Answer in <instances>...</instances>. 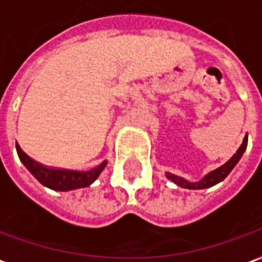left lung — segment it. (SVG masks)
I'll use <instances>...</instances> for the list:
<instances>
[{
  "label": "left lung",
  "mask_w": 262,
  "mask_h": 262,
  "mask_svg": "<svg viewBox=\"0 0 262 262\" xmlns=\"http://www.w3.org/2000/svg\"><path fill=\"white\" fill-rule=\"evenodd\" d=\"M247 141H249V137L246 135L243 139V144L240 145V148L237 149V152L233 155L232 158L222 165L221 167H217L215 170H212L211 173H208L202 180L196 181V183H190V181H186L184 179H181V177H177V176L171 174V173H167V179L171 180L173 183H176L177 186L184 187V188H188V190H200V188H208V187H212L217 184L219 181H222L226 176L232 171V169L236 166L240 158H242V155L244 154V150L247 148Z\"/></svg>",
  "instance_id": "obj_1"
}]
</instances>
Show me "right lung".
I'll return each instance as SVG.
<instances>
[{"label": "right lung", "mask_w": 262, "mask_h": 262, "mask_svg": "<svg viewBox=\"0 0 262 262\" xmlns=\"http://www.w3.org/2000/svg\"><path fill=\"white\" fill-rule=\"evenodd\" d=\"M16 150L20 162L26 166V169L43 184L49 187L51 190L57 191H68V190H75V188H82L88 187L96 180L102 170L106 167L107 162H102L100 165L93 167L86 171H76L67 170V169H55V167H49L33 160L30 156L25 154L20 149V146L16 144Z\"/></svg>", "instance_id": "right-lung-1"}]
</instances>
